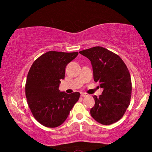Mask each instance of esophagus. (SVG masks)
<instances>
[{
    "label": "esophagus",
    "instance_id": "34e87169",
    "mask_svg": "<svg viewBox=\"0 0 152 152\" xmlns=\"http://www.w3.org/2000/svg\"><path fill=\"white\" fill-rule=\"evenodd\" d=\"M88 96V94H86V93H83V92L81 93V96H82V97H85V96Z\"/></svg>",
    "mask_w": 152,
    "mask_h": 152
}]
</instances>
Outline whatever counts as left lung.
<instances>
[{
	"label": "left lung",
	"mask_w": 152,
	"mask_h": 152,
	"mask_svg": "<svg viewBox=\"0 0 152 152\" xmlns=\"http://www.w3.org/2000/svg\"><path fill=\"white\" fill-rule=\"evenodd\" d=\"M79 53L91 60L94 80L103 88L99 97L93 96L95 104L91 109V116L102 125L116 123L124 115L132 96V80L127 66L116 53L100 46Z\"/></svg>",
	"instance_id": "1"
}]
</instances>
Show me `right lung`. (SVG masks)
I'll return each mask as SVG.
<instances>
[{
  "label": "right lung",
  "mask_w": 152,
  "mask_h": 152,
  "mask_svg": "<svg viewBox=\"0 0 152 152\" xmlns=\"http://www.w3.org/2000/svg\"><path fill=\"white\" fill-rule=\"evenodd\" d=\"M78 54L50 51L35 60L28 72L25 84L27 103L35 119L45 127L61 125L78 101L79 92L68 94L59 90L67 64Z\"/></svg>",
  "instance_id": "obj_1"
}]
</instances>
